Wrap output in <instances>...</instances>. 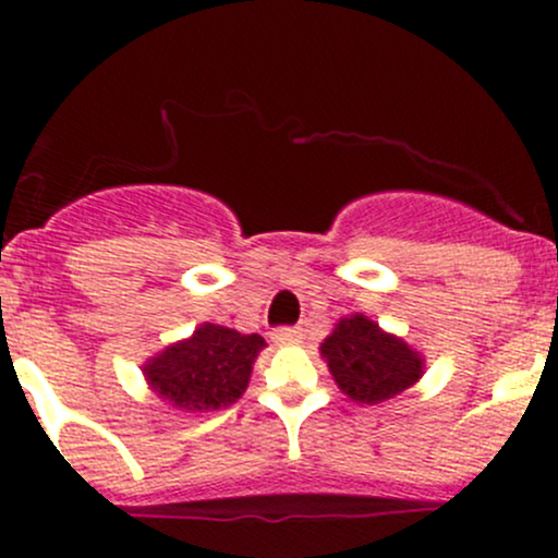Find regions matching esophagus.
<instances>
[{
    "instance_id": "1",
    "label": "esophagus",
    "mask_w": 558,
    "mask_h": 558,
    "mask_svg": "<svg viewBox=\"0 0 558 558\" xmlns=\"http://www.w3.org/2000/svg\"><path fill=\"white\" fill-rule=\"evenodd\" d=\"M302 337L305 335H302L300 326H280L272 331V342H278V345H300Z\"/></svg>"
}]
</instances>
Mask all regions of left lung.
<instances>
[{"label":"left lung","instance_id":"8db88e82","mask_svg":"<svg viewBox=\"0 0 558 558\" xmlns=\"http://www.w3.org/2000/svg\"><path fill=\"white\" fill-rule=\"evenodd\" d=\"M320 359L337 388L356 404H380L424 378L426 362L410 342L380 329L364 313L345 315L320 342Z\"/></svg>","mask_w":558,"mask_h":558}]
</instances>
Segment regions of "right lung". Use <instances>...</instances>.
I'll use <instances>...</instances> for the list:
<instances>
[{
    "label": "right lung",
    "mask_w": 558,
    "mask_h": 558,
    "mask_svg": "<svg viewBox=\"0 0 558 558\" xmlns=\"http://www.w3.org/2000/svg\"><path fill=\"white\" fill-rule=\"evenodd\" d=\"M262 335H243L218 324H199L143 364L150 391L180 413H213L245 393L253 364L264 351Z\"/></svg>",
    "instance_id": "obj_1"
}]
</instances>
